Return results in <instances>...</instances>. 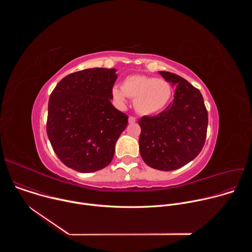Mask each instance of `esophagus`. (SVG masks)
I'll use <instances>...</instances> for the list:
<instances>
[{
  "label": "esophagus",
  "instance_id": "obj_1",
  "mask_svg": "<svg viewBox=\"0 0 252 252\" xmlns=\"http://www.w3.org/2000/svg\"><path fill=\"white\" fill-rule=\"evenodd\" d=\"M135 122H136V120H135V118H134V117L130 116V117L128 118V123H129V124H134Z\"/></svg>",
  "mask_w": 252,
  "mask_h": 252
}]
</instances>
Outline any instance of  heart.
I'll return each instance as SVG.
<instances>
[{
	"instance_id": "obj_1",
	"label": "heart",
	"mask_w": 252,
	"mask_h": 252,
	"mask_svg": "<svg viewBox=\"0 0 252 252\" xmlns=\"http://www.w3.org/2000/svg\"><path fill=\"white\" fill-rule=\"evenodd\" d=\"M172 94L170 84L163 79L148 76L127 77L122 88L115 86L113 97L120 104H125L126 96L134 99L133 105L137 114L150 116L162 111Z\"/></svg>"
}]
</instances>
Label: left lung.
I'll list each match as a JSON object with an SVG mask.
<instances>
[{"label":"left lung","mask_w":252,"mask_h":252,"mask_svg":"<svg viewBox=\"0 0 252 252\" xmlns=\"http://www.w3.org/2000/svg\"><path fill=\"white\" fill-rule=\"evenodd\" d=\"M159 74L176 86L174 98L158 115L138 120L139 152L149 166L169 171L190 162L201 152L208 115L198 89L169 71Z\"/></svg>","instance_id":"8db88e82"}]
</instances>
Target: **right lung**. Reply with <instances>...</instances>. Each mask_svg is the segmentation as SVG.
I'll list each match as a JSON object with an SVG mask.
<instances>
[{
	"label": "right lung",
	"mask_w": 252,
	"mask_h": 252,
	"mask_svg": "<svg viewBox=\"0 0 252 252\" xmlns=\"http://www.w3.org/2000/svg\"><path fill=\"white\" fill-rule=\"evenodd\" d=\"M115 68L94 67L64 77L52 92L47 133L60 160L80 172L109 165L128 117L112 104Z\"/></svg>",
	"instance_id": "1"
}]
</instances>
